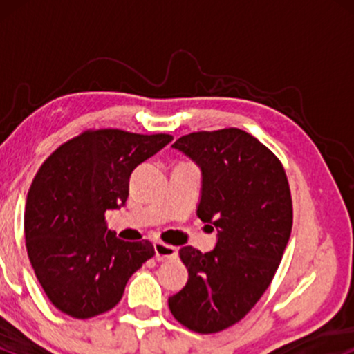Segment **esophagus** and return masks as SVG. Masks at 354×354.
<instances>
[{"instance_id": "esophagus-1", "label": "esophagus", "mask_w": 354, "mask_h": 354, "mask_svg": "<svg viewBox=\"0 0 354 354\" xmlns=\"http://www.w3.org/2000/svg\"><path fill=\"white\" fill-rule=\"evenodd\" d=\"M154 258L158 261H168V259H173L178 256V250L171 245H165V243L156 241L154 243Z\"/></svg>"}]
</instances>
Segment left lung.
I'll list each match as a JSON object with an SVG mask.
<instances>
[{"label": "left lung", "mask_w": 354, "mask_h": 354, "mask_svg": "<svg viewBox=\"0 0 354 354\" xmlns=\"http://www.w3.org/2000/svg\"><path fill=\"white\" fill-rule=\"evenodd\" d=\"M173 148L200 168L196 214L218 236L208 253L181 248L188 281L168 306L191 331L218 333L245 318L278 270L293 225L290 186L278 158L243 129L191 133Z\"/></svg>", "instance_id": "8db88e82"}]
</instances>
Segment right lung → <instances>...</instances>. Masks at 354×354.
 <instances>
[{"mask_svg":"<svg viewBox=\"0 0 354 354\" xmlns=\"http://www.w3.org/2000/svg\"><path fill=\"white\" fill-rule=\"evenodd\" d=\"M173 136L96 129L59 146L36 174L24 211V236L36 278L59 311L93 318L120 303L135 271L154 254L123 241L104 213L126 205L136 166Z\"/></svg>","mask_w":354,"mask_h":354,"instance_id":"1","label":"right lung"}]
</instances>
